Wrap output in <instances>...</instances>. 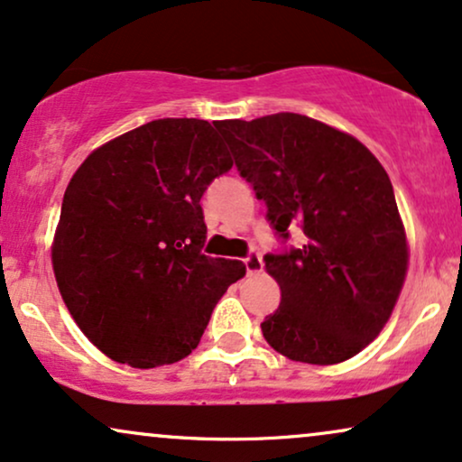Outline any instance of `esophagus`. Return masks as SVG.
Returning a JSON list of instances; mask_svg holds the SVG:
<instances>
[{
	"label": "esophagus",
	"mask_w": 462,
	"mask_h": 462,
	"mask_svg": "<svg viewBox=\"0 0 462 462\" xmlns=\"http://www.w3.org/2000/svg\"><path fill=\"white\" fill-rule=\"evenodd\" d=\"M244 265H246L248 274H257V272L263 270V259H261L257 253H250L248 257L244 259Z\"/></svg>",
	"instance_id": "34e87169"
}]
</instances>
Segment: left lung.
Masks as SVG:
<instances>
[{
	"instance_id": "left-lung-1",
	"label": "left lung",
	"mask_w": 462,
	"mask_h": 462,
	"mask_svg": "<svg viewBox=\"0 0 462 462\" xmlns=\"http://www.w3.org/2000/svg\"><path fill=\"white\" fill-rule=\"evenodd\" d=\"M214 126L276 236H306L301 248L263 257L281 287V306L261 323L265 340L295 362L349 360L388 323L407 274L388 173L351 134L298 113Z\"/></svg>"
}]
</instances>
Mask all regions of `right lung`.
<instances>
[{
    "label": "right lung",
    "instance_id": "add662e5",
    "mask_svg": "<svg viewBox=\"0 0 462 462\" xmlns=\"http://www.w3.org/2000/svg\"><path fill=\"white\" fill-rule=\"evenodd\" d=\"M233 161L205 119L167 117L117 136L72 175L53 270L81 332L119 364L186 357L214 306L246 274L201 253V197Z\"/></svg>",
    "mask_w": 462,
    "mask_h": 462
}]
</instances>
